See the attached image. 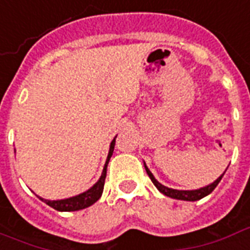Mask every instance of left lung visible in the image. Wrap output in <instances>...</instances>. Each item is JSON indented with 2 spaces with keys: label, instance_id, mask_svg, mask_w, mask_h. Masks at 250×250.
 I'll use <instances>...</instances> for the list:
<instances>
[{
  "label": "left lung",
  "instance_id": "obj_1",
  "mask_svg": "<svg viewBox=\"0 0 250 250\" xmlns=\"http://www.w3.org/2000/svg\"><path fill=\"white\" fill-rule=\"evenodd\" d=\"M144 168H146V172H147V175L149 176V179H151V182L155 184V187L158 188L159 191L162 192L163 195L168 196V197H172V199H177V200H186V201H196V200H200V199H203V197H205V196H208L210 193V192L213 191L214 188L217 187V184L220 183V180L223 179L224 176V172L223 175L217 179V180H214L212 184H209V186L207 187H203V188H199V189H192V191H179V189H172V188H168V187L163 186V184H160V183L153 177L152 172L149 171L148 167L146 166V163H144Z\"/></svg>",
  "mask_w": 250,
  "mask_h": 250
}]
</instances>
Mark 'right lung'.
Wrapping results in <instances>:
<instances>
[{"label": "right lung", "mask_w": 250, "mask_h": 250, "mask_svg": "<svg viewBox=\"0 0 250 250\" xmlns=\"http://www.w3.org/2000/svg\"><path fill=\"white\" fill-rule=\"evenodd\" d=\"M115 138L110 144V151H108V156H107L106 164H104V168H103V172H102V176L99 177V180L90 189L77 196H73V197L63 199V200H46V199H42L40 196L38 197L49 207L54 208L55 210H59V212H73V210L84 209V208L94 204L95 201L99 200L102 193H103V187H104V180H106L107 164L110 162V158L112 156V152H114V147H115Z\"/></svg>", "instance_id": "right-lung-1"}]
</instances>
